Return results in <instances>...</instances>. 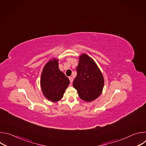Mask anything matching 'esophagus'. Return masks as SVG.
I'll list each match as a JSON object with an SVG mask.
<instances>
[{
    "label": "esophagus",
    "instance_id": "esophagus-1",
    "mask_svg": "<svg viewBox=\"0 0 146 146\" xmlns=\"http://www.w3.org/2000/svg\"><path fill=\"white\" fill-rule=\"evenodd\" d=\"M69 80H70V83H72L73 81V77H69Z\"/></svg>",
    "mask_w": 146,
    "mask_h": 146
}]
</instances>
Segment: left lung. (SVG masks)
Instances as JSON below:
<instances>
[{
  "mask_svg": "<svg viewBox=\"0 0 146 146\" xmlns=\"http://www.w3.org/2000/svg\"><path fill=\"white\" fill-rule=\"evenodd\" d=\"M76 71L77 76L73 86L80 98L86 102H91L98 98L103 90L104 80L94 60L86 54L81 55Z\"/></svg>",
  "mask_w": 146,
  "mask_h": 146,
  "instance_id": "obj_1",
  "label": "left lung"
}]
</instances>
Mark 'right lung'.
I'll list each match as a JSON object with an SVG mask.
<instances>
[{
    "label": "right lung",
    "instance_id": "obj_1",
    "mask_svg": "<svg viewBox=\"0 0 146 146\" xmlns=\"http://www.w3.org/2000/svg\"><path fill=\"white\" fill-rule=\"evenodd\" d=\"M58 60H50L45 65L41 76L40 84L44 95L49 100L57 102L63 97L70 81L58 68Z\"/></svg>",
    "mask_w": 146,
    "mask_h": 146
}]
</instances>
